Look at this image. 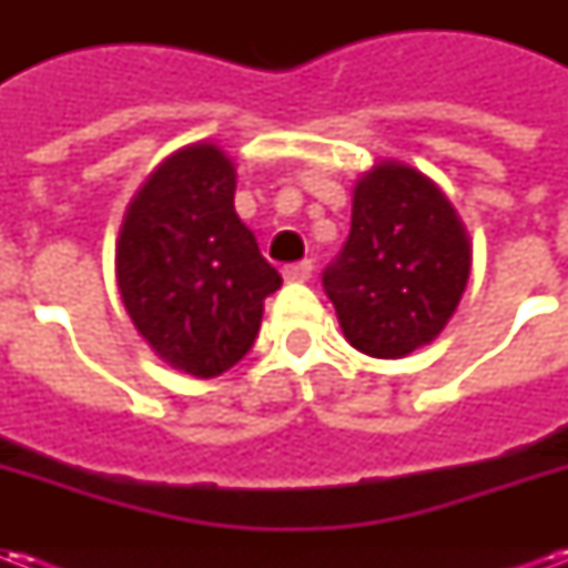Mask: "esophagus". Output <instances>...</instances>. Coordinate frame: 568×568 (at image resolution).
I'll use <instances>...</instances> for the list:
<instances>
[{
  "label": "esophagus",
  "mask_w": 568,
  "mask_h": 568,
  "mask_svg": "<svg viewBox=\"0 0 568 568\" xmlns=\"http://www.w3.org/2000/svg\"><path fill=\"white\" fill-rule=\"evenodd\" d=\"M285 283H307L313 276V261H297V264H285L283 267Z\"/></svg>",
  "instance_id": "obj_1"
}]
</instances>
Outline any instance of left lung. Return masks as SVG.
Returning a JSON list of instances; mask_svg holds the SVG:
<instances>
[{"label":"left lung","instance_id":"left-lung-1","mask_svg":"<svg viewBox=\"0 0 568 568\" xmlns=\"http://www.w3.org/2000/svg\"><path fill=\"white\" fill-rule=\"evenodd\" d=\"M468 271V234L444 191L414 166L383 161L358 179L353 227L322 285L358 353L402 358L438 337Z\"/></svg>","mask_w":568,"mask_h":568}]
</instances>
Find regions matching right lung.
I'll use <instances>...</instances> for the list:
<instances>
[{"mask_svg": "<svg viewBox=\"0 0 568 568\" xmlns=\"http://www.w3.org/2000/svg\"><path fill=\"white\" fill-rule=\"evenodd\" d=\"M236 173L212 142L170 154L130 203L118 236V288L136 332L191 377L246 356L264 297L283 276L234 212Z\"/></svg>", "mask_w": 568, "mask_h": 568, "instance_id": "1", "label": "right lung"}]
</instances>
